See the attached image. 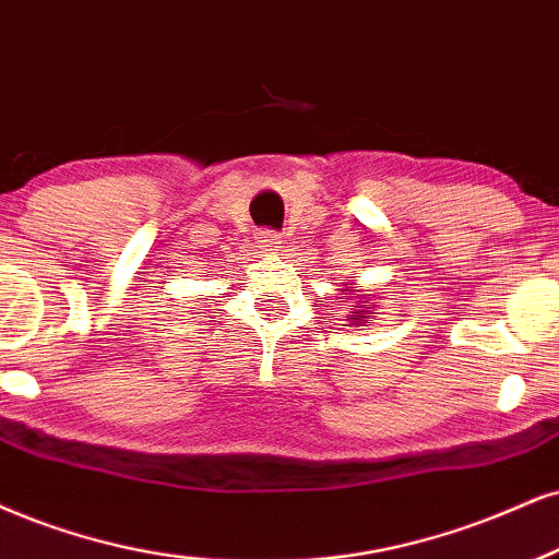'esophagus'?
I'll use <instances>...</instances> for the list:
<instances>
[{"label":"esophagus","mask_w":559,"mask_h":559,"mask_svg":"<svg viewBox=\"0 0 559 559\" xmlns=\"http://www.w3.org/2000/svg\"><path fill=\"white\" fill-rule=\"evenodd\" d=\"M257 243H259L261 251H277L282 240H280L277 233H272V230H264V233H259V240H257Z\"/></svg>","instance_id":"34e87169"}]
</instances>
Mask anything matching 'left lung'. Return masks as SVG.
Instances as JSON below:
<instances>
[{"mask_svg":"<svg viewBox=\"0 0 559 559\" xmlns=\"http://www.w3.org/2000/svg\"><path fill=\"white\" fill-rule=\"evenodd\" d=\"M347 285H349V282H347ZM342 300L353 302V308H349V316L344 319V321H353L349 326H370V319H373V306H365V302H370L373 298H368V293L357 290V287H344Z\"/></svg>","mask_w":559,"mask_h":559,"instance_id":"8db88e82","label":"left lung"}]
</instances>
